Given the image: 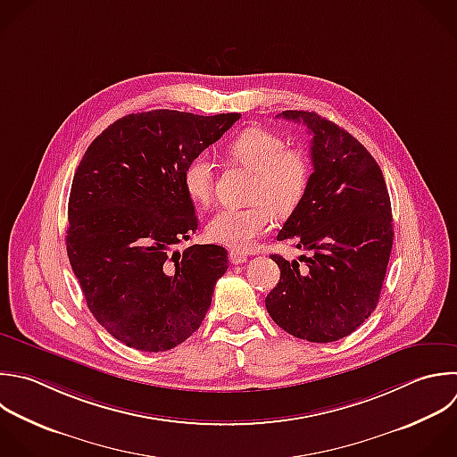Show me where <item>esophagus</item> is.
<instances>
[{"mask_svg":"<svg viewBox=\"0 0 457 457\" xmlns=\"http://www.w3.org/2000/svg\"><path fill=\"white\" fill-rule=\"evenodd\" d=\"M228 259H230L232 264H243V262H246L248 257L243 252H239V250H230L228 252Z\"/></svg>","mask_w":457,"mask_h":457,"instance_id":"1","label":"esophagus"}]
</instances>
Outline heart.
<instances>
[{"mask_svg": "<svg viewBox=\"0 0 457 457\" xmlns=\"http://www.w3.org/2000/svg\"><path fill=\"white\" fill-rule=\"evenodd\" d=\"M234 162L253 171L246 207L220 209L207 223V236L214 243L248 250L264 236L273 216L287 218L303 202L311 182V159L300 150L287 148V141L273 130L248 127L227 146ZM184 189L200 205H209L214 195V164L200 154L184 170Z\"/></svg>", "mask_w": 457, "mask_h": 457, "instance_id": "b5f03b06", "label": "heart"}]
</instances>
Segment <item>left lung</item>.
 <instances>
[{
	"label": "left lung",
	"mask_w": 457,
	"mask_h": 457,
	"mask_svg": "<svg viewBox=\"0 0 457 457\" xmlns=\"http://www.w3.org/2000/svg\"><path fill=\"white\" fill-rule=\"evenodd\" d=\"M312 136L314 171L302 205L277 239H293L300 262L271 255L280 280L266 296L271 320L295 337L330 343L352 334L375 311L393 246L391 202L370 152L336 123L284 111Z\"/></svg>",
	"instance_id": "1"
}]
</instances>
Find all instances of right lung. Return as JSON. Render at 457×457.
I'll return each instance as SVG.
<instances>
[{
    "label": "right lung",
    "mask_w": 457,
    "mask_h": 457,
    "mask_svg": "<svg viewBox=\"0 0 457 457\" xmlns=\"http://www.w3.org/2000/svg\"><path fill=\"white\" fill-rule=\"evenodd\" d=\"M239 118L168 109L129 114L91 143L77 168L68 257L89 311L127 346L170 350L211 307L227 250H173L198 228L184 170Z\"/></svg>",
    "instance_id": "1"
}]
</instances>
